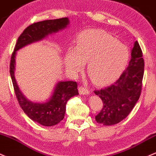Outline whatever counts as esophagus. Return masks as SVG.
<instances>
[{"mask_svg":"<svg viewBox=\"0 0 156 156\" xmlns=\"http://www.w3.org/2000/svg\"><path fill=\"white\" fill-rule=\"evenodd\" d=\"M80 94H83V95H88L90 94V90L86 87L81 86L80 87Z\"/></svg>","mask_w":156,"mask_h":156,"instance_id":"esophagus-1","label":"esophagus"}]
</instances>
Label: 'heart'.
<instances>
[{
    "label": "heart",
    "instance_id": "1",
    "mask_svg": "<svg viewBox=\"0 0 156 156\" xmlns=\"http://www.w3.org/2000/svg\"><path fill=\"white\" fill-rule=\"evenodd\" d=\"M129 51L116 38L101 30L84 31L79 36L75 48L68 50L66 67L77 73L87 64V72L94 83L106 85L122 74L129 61Z\"/></svg>",
    "mask_w": 156,
    "mask_h": 156
}]
</instances>
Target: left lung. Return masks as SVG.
Returning a JSON list of instances; mask_svg holds the SVG:
<instances>
[{"label":"left lung","mask_w":156,"mask_h":156,"mask_svg":"<svg viewBox=\"0 0 156 156\" xmlns=\"http://www.w3.org/2000/svg\"><path fill=\"white\" fill-rule=\"evenodd\" d=\"M142 57L141 47L136 41L128 67L120 77L113 85L94 90L103 102L102 109L95 116L98 123L116 125L130 114L141 95L144 69Z\"/></svg>","instance_id":"obj_1"}]
</instances>
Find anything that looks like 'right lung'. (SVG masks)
<instances>
[{
    "label": "right lung",
    "mask_w": 156,
    "mask_h": 156,
    "mask_svg": "<svg viewBox=\"0 0 156 156\" xmlns=\"http://www.w3.org/2000/svg\"><path fill=\"white\" fill-rule=\"evenodd\" d=\"M69 24V18L62 17L34 23L29 26L19 36L10 61V75L20 108L31 120L46 127L56 125L63 119L67 101L79 94L77 83L73 81L59 82L46 102H32L28 100L19 89L15 78L16 51L26 45L43 40L48 34L66 29Z\"/></svg>",
    "instance_id": "add662e5"
}]
</instances>
